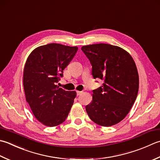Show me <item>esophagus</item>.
<instances>
[{
    "label": "esophagus",
    "instance_id": "esophagus-1",
    "mask_svg": "<svg viewBox=\"0 0 160 160\" xmlns=\"http://www.w3.org/2000/svg\"><path fill=\"white\" fill-rule=\"evenodd\" d=\"M76 93H77L78 96H80V94H82V91H76Z\"/></svg>",
    "mask_w": 160,
    "mask_h": 160
}]
</instances>
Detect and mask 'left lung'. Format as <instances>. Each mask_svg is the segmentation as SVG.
I'll use <instances>...</instances> for the list:
<instances>
[{"mask_svg":"<svg viewBox=\"0 0 160 160\" xmlns=\"http://www.w3.org/2000/svg\"><path fill=\"white\" fill-rule=\"evenodd\" d=\"M81 49L92 66L93 78L104 80L101 87L93 90L87 113L99 126L117 124L129 113L138 93L135 62L124 49L108 43L84 46Z\"/></svg>","mask_w":160,"mask_h":160,"instance_id":"obj_1","label":"left lung"}]
</instances>
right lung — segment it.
I'll return each mask as SVG.
<instances>
[{"label":"right lung","instance_id":"obj_1","mask_svg":"<svg viewBox=\"0 0 160 160\" xmlns=\"http://www.w3.org/2000/svg\"><path fill=\"white\" fill-rule=\"evenodd\" d=\"M78 49L54 43L41 46L33 50L25 64L23 83L26 101L44 126L54 127L63 123L73 104L76 92L65 91L56 84Z\"/></svg>","mask_w":160,"mask_h":160}]
</instances>
